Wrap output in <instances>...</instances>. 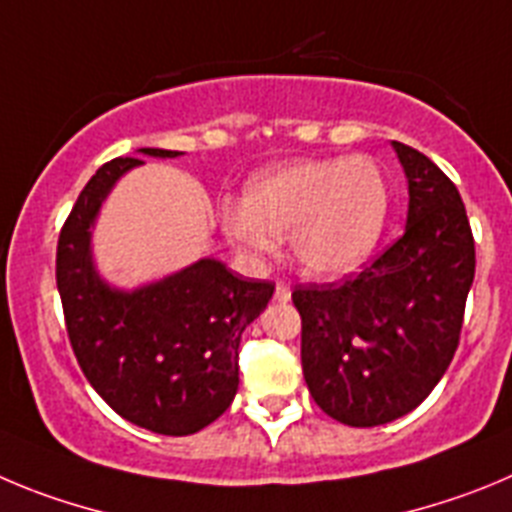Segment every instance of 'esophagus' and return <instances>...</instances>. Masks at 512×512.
Masks as SVG:
<instances>
[{
    "label": "esophagus",
    "instance_id": "obj_1",
    "mask_svg": "<svg viewBox=\"0 0 512 512\" xmlns=\"http://www.w3.org/2000/svg\"><path fill=\"white\" fill-rule=\"evenodd\" d=\"M275 301L278 303H285V301H290V288L285 283H280L278 280V285H275Z\"/></svg>",
    "mask_w": 512,
    "mask_h": 512
}]
</instances>
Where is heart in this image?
<instances>
[{"mask_svg": "<svg viewBox=\"0 0 512 512\" xmlns=\"http://www.w3.org/2000/svg\"><path fill=\"white\" fill-rule=\"evenodd\" d=\"M390 211V188L370 158L298 160L252 176L242 206H227L222 224L250 260L290 234V255L313 278H344L375 252Z\"/></svg>", "mask_w": 512, "mask_h": 512, "instance_id": "heart-1", "label": "heart"}]
</instances>
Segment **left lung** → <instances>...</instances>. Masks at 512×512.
Masks as SVG:
<instances>
[{
	"mask_svg": "<svg viewBox=\"0 0 512 512\" xmlns=\"http://www.w3.org/2000/svg\"><path fill=\"white\" fill-rule=\"evenodd\" d=\"M408 178L403 237L344 283L293 290L308 393L334 421L370 428L423 403L459 347L474 239L444 170L393 142Z\"/></svg>",
	"mask_w": 512,
	"mask_h": 512,
	"instance_id": "left-lung-1",
	"label": "left lung"
}]
</instances>
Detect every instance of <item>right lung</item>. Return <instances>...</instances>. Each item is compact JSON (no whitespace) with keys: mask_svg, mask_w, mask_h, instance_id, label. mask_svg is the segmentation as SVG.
Here are the masks:
<instances>
[{"mask_svg":"<svg viewBox=\"0 0 512 512\" xmlns=\"http://www.w3.org/2000/svg\"><path fill=\"white\" fill-rule=\"evenodd\" d=\"M140 153L181 155L160 147ZM142 163L114 158L78 193L58 237L55 283L73 354L91 388L135 426L188 436L232 405L239 339L265 311L275 285L239 278L211 257L137 290L104 283L91 257V227L114 183Z\"/></svg>","mask_w":512,"mask_h":512,"instance_id":"add662e5","label":"right lung"}]
</instances>
